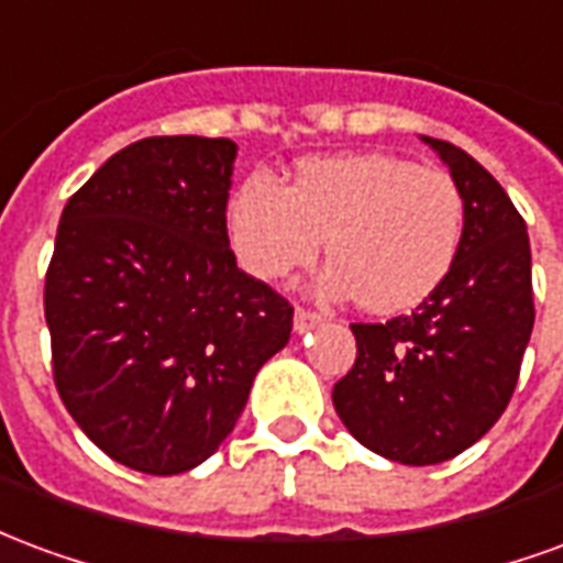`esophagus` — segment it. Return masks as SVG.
Wrapping results in <instances>:
<instances>
[{"label": "esophagus", "mask_w": 563, "mask_h": 563, "mask_svg": "<svg viewBox=\"0 0 563 563\" xmlns=\"http://www.w3.org/2000/svg\"><path fill=\"white\" fill-rule=\"evenodd\" d=\"M319 322H322V317H319V313H310V310H305V307H298V310H295L292 325H295V331H298V334H305V331L317 329Z\"/></svg>", "instance_id": "34e87169"}]
</instances>
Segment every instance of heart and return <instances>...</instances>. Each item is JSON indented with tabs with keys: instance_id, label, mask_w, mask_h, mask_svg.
I'll return each instance as SVG.
<instances>
[{
	"instance_id": "heart-1",
	"label": "heart",
	"mask_w": 563,
	"mask_h": 563,
	"mask_svg": "<svg viewBox=\"0 0 563 563\" xmlns=\"http://www.w3.org/2000/svg\"><path fill=\"white\" fill-rule=\"evenodd\" d=\"M225 234L253 277L280 280L322 250L331 265L319 289L355 295L371 313L422 305L455 265L464 238V198L437 168L389 153L317 156L295 184L250 174L225 205Z\"/></svg>"
}]
</instances>
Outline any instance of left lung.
<instances>
[{
	"label": "left lung",
	"mask_w": 563,
	"mask_h": 563,
	"mask_svg": "<svg viewBox=\"0 0 563 563\" xmlns=\"http://www.w3.org/2000/svg\"><path fill=\"white\" fill-rule=\"evenodd\" d=\"M464 198V238L446 280L410 317L350 325L353 371L331 401L346 431L398 464H440L507 410L533 329L528 225L464 150L422 135Z\"/></svg>",
	"instance_id": "left-lung-1"
}]
</instances>
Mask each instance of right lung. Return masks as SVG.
<instances>
[{
	"label": "right lung",
	"mask_w": 563,
	"mask_h": 563,
	"mask_svg": "<svg viewBox=\"0 0 563 563\" xmlns=\"http://www.w3.org/2000/svg\"><path fill=\"white\" fill-rule=\"evenodd\" d=\"M238 144H129L59 217L44 280L56 391L104 455L150 476L210 459L280 353L292 307L225 234Z\"/></svg>",
	"instance_id": "right-lung-1"
}]
</instances>
